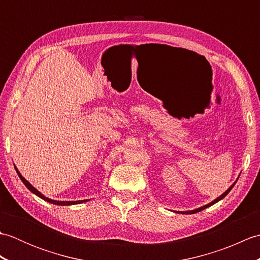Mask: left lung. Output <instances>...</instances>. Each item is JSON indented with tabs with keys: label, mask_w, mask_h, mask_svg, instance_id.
<instances>
[{
	"label": "left lung",
	"mask_w": 260,
	"mask_h": 260,
	"mask_svg": "<svg viewBox=\"0 0 260 260\" xmlns=\"http://www.w3.org/2000/svg\"><path fill=\"white\" fill-rule=\"evenodd\" d=\"M236 182H237V181H236ZM236 182H235V183H234L233 185H231V186L229 187V189H228L227 191H225L224 193H222L221 196L218 197L217 199H214V200H213L212 202H210V203L206 204V206H203V207H201V208H198V209H196V210H191V211H176V212H180V213H183V214H191V213H197V212H199V211H201V210H204V209H206V208H208V207H210V206H212V204L217 203V202H218V201H220V200H222V199H223L225 196L228 194V193L231 191V189H233V187L235 186Z\"/></svg>",
	"instance_id": "8db88e82"
}]
</instances>
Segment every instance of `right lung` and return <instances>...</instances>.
<instances>
[{
    "label": "right lung",
    "instance_id": "add662e5",
    "mask_svg": "<svg viewBox=\"0 0 260 260\" xmlns=\"http://www.w3.org/2000/svg\"><path fill=\"white\" fill-rule=\"evenodd\" d=\"M15 168V171H16V173H18V175H19V178L21 179V181L23 182L24 183V185L27 187V189H29L32 193H35L36 196H38L39 198H41L42 200H45V201H47V202H50V203H52V204H57V206H71V204H79V203H84V202H87V201H89V200H79V201H57V200H52V199H49V198H47V197H45L42 194L41 192H39L35 186H32L29 182H27L23 176L21 175V173L19 172V170L16 169V167H14Z\"/></svg>",
    "mask_w": 260,
    "mask_h": 260
}]
</instances>
